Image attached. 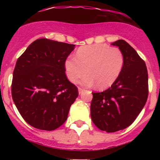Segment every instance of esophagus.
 I'll use <instances>...</instances> for the list:
<instances>
[{
    "label": "esophagus",
    "mask_w": 160,
    "mask_h": 160,
    "mask_svg": "<svg viewBox=\"0 0 160 160\" xmlns=\"http://www.w3.org/2000/svg\"><path fill=\"white\" fill-rule=\"evenodd\" d=\"M83 91H84V89L80 88V87H78V93H79V94H82V93Z\"/></svg>",
    "instance_id": "esophagus-1"
}]
</instances>
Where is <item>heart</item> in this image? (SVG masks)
<instances>
[{"label": "heart", "mask_w": 160, "mask_h": 160, "mask_svg": "<svg viewBox=\"0 0 160 160\" xmlns=\"http://www.w3.org/2000/svg\"><path fill=\"white\" fill-rule=\"evenodd\" d=\"M124 66V55L118 48H111L106 44H96L79 48L76 58L69 57L65 62L66 75L75 82L82 79L85 86L96 84L100 90L112 86L119 77Z\"/></svg>", "instance_id": "1"}]
</instances>
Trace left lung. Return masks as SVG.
I'll use <instances>...</instances> for the list:
<instances>
[{
    "label": "left lung",
    "mask_w": 160,
    "mask_h": 160,
    "mask_svg": "<svg viewBox=\"0 0 160 160\" xmlns=\"http://www.w3.org/2000/svg\"><path fill=\"white\" fill-rule=\"evenodd\" d=\"M124 55V66L114 84L101 93H92L90 116L98 128L115 132L128 128L146 104L148 74L144 61L124 40L111 43Z\"/></svg>",
    "instance_id": "8db88e82"
}]
</instances>
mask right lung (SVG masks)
<instances>
[{
  "label": "right lung",
  "instance_id": "obj_1",
  "mask_svg": "<svg viewBox=\"0 0 160 160\" xmlns=\"http://www.w3.org/2000/svg\"><path fill=\"white\" fill-rule=\"evenodd\" d=\"M74 47L40 38L17 61L12 100L25 122L37 129L53 131L62 125L78 96V88L65 73V62Z\"/></svg>",
  "mask_w": 160,
  "mask_h": 160
}]
</instances>
